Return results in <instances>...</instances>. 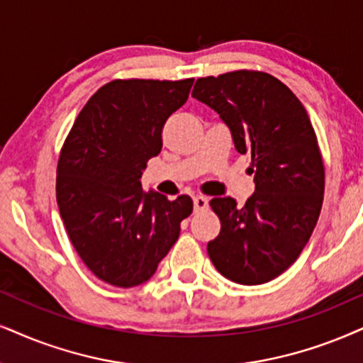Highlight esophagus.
I'll use <instances>...</instances> for the list:
<instances>
[{
  "label": "esophagus",
  "mask_w": 363,
  "mask_h": 363,
  "mask_svg": "<svg viewBox=\"0 0 363 363\" xmlns=\"http://www.w3.org/2000/svg\"><path fill=\"white\" fill-rule=\"evenodd\" d=\"M208 203L209 201L206 199L203 196H196L194 197V213H201V211H204L208 208Z\"/></svg>",
  "instance_id": "34e87169"
}]
</instances>
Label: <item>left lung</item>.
<instances>
[{"mask_svg":"<svg viewBox=\"0 0 363 363\" xmlns=\"http://www.w3.org/2000/svg\"><path fill=\"white\" fill-rule=\"evenodd\" d=\"M192 97L218 112L240 154H251L255 194L231 196L211 208L221 233L208 255L223 277L263 284L295 263L323 203L325 169L308 113L296 95L263 72L240 70L196 82Z\"/></svg>","mask_w":363,"mask_h":363,"instance_id":"1","label":"left lung"}]
</instances>
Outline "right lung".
Segmentation results:
<instances>
[{"mask_svg": "<svg viewBox=\"0 0 363 363\" xmlns=\"http://www.w3.org/2000/svg\"><path fill=\"white\" fill-rule=\"evenodd\" d=\"M194 79L113 80L91 95L63 144L57 203L86 268L118 288L139 286L192 213L189 196L142 189L147 160L162 149V128L186 104Z\"/></svg>", "mask_w": 363, "mask_h": 363, "instance_id": "1", "label": "right lung"}]
</instances>
